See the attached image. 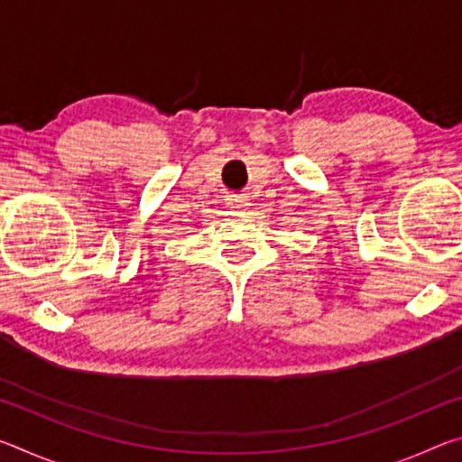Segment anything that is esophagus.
<instances>
[{"label":"esophagus","mask_w":462,"mask_h":462,"mask_svg":"<svg viewBox=\"0 0 462 462\" xmlns=\"http://www.w3.org/2000/svg\"><path fill=\"white\" fill-rule=\"evenodd\" d=\"M246 206H248V199L245 198V195L234 193V195H228V199H226V208H230V209H245Z\"/></svg>","instance_id":"obj_1"}]
</instances>
